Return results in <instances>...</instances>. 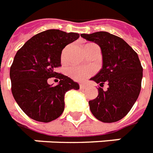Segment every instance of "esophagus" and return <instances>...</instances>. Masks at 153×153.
<instances>
[{
  "label": "esophagus",
  "mask_w": 153,
  "mask_h": 153,
  "mask_svg": "<svg viewBox=\"0 0 153 153\" xmlns=\"http://www.w3.org/2000/svg\"><path fill=\"white\" fill-rule=\"evenodd\" d=\"M79 87H80V89L81 90H84V89H86L87 86H86L85 84H83V83H81V84L79 85Z\"/></svg>",
  "instance_id": "obj_1"
}]
</instances>
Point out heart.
<instances>
[{"mask_svg":"<svg viewBox=\"0 0 153 153\" xmlns=\"http://www.w3.org/2000/svg\"><path fill=\"white\" fill-rule=\"evenodd\" d=\"M93 74V70L89 67H79L73 66L69 69V74L72 79L76 81L82 82L87 79Z\"/></svg>","mask_w":153,"mask_h":153,"instance_id":"b5f03b06","label":"heart"}]
</instances>
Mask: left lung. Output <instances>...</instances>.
Wrapping results in <instances>:
<instances>
[{"mask_svg": "<svg viewBox=\"0 0 153 153\" xmlns=\"http://www.w3.org/2000/svg\"><path fill=\"white\" fill-rule=\"evenodd\" d=\"M82 38L96 43L102 52V66L91 80L107 82L108 88L99 87V95L90 100L91 111L99 120L113 123L123 119L132 108L141 89L143 68L135 52L125 41L110 33H82Z\"/></svg>", "mask_w": 153, "mask_h": 153, "instance_id": "left-lung-1", "label": "left lung"}]
</instances>
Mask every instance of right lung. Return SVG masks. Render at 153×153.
Instances as JSON below:
<instances>
[{
  "mask_svg": "<svg viewBox=\"0 0 153 153\" xmlns=\"http://www.w3.org/2000/svg\"><path fill=\"white\" fill-rule=\"evenodd\" d=\"M79 38L77 33L45 30L32 37L17 52L9 73L12 94L30 118L44 123L54 120L63 112L66 92L79 89L78 82L54 71L61 66L62 50ZM53 76L59 79L54 87L47 82Z\"/></svg>",
  "mask_w": 153,
  "mask_h": 153,
  "instance_id": "obj_1",
  "label": "right lung"
}]
</instances>
